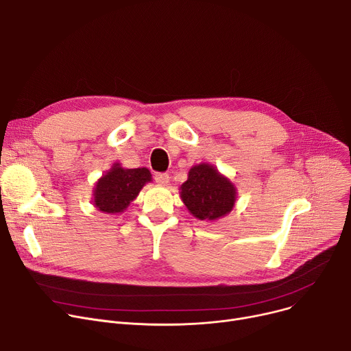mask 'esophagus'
<instances>
[{"label":"esophagus","mask_w":351,"mask_h":351,"mask_svg":"<svg viewBox=\"0 0 351 351\" xmlns=\"http://www.w3.org/2000/svg\"><path fill=\"white\" fill-rule=\"evenodd\" d=\"M155 182L159 183V184H168L169 183V175L158 172V173H155Z\"/></svg>","instance_id":"esophagus-1"}]
</instances>
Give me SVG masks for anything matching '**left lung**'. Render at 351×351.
Wrapping results in <instances>:
<instances>
[{
	"instance_id": "obj_1",
	"label": "left lung",
	"mask_w": 351,
	"mask_h": 351,
	"mask_svg": "<svg viewBox=\"0 0 351 351\" xmlns=\"http://www.w3.org/2000/svg\"><path fill=\"white\" fill-rule=\"evenodd\" d=\"M180 189L183 203L199 220H217L231 212L236 202L234 186L207 163L193 167Z\"/></svg>"
}]
</instances>
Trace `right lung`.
<instances>
[{
    "label": "right lung",
    "instance_id": "add662e5",
    "mask_svg": "<svg viewBox=\"0 0 351 351\" xmlns=\"http://www.w3.org/2000/svg\"><path fill=\"white\" fill-rule=\"evenodd\" d=\"M147 182H151L147 168L124 169L117 163L97 182L95 204L100 212L120 213L138 196Z\"/></svg>",
    "mask_w": 351,
    "mask_h": 351
}]
</instances>
